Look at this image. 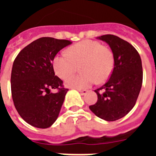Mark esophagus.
I'll return each mask as SVG.
<instances>
[{"mask_svg": "<svg viewBox=\"0 0 156 156\" xmlns=\"http://www.w3.org/2000/svg\"><path fill=\"white\" fill-rule=\"evenodd\" d=\"M78 91H79L82 95H86L87 94L88 90H78Z\"/></svg>", "mask_w": 156, "mask_h": 156, "instance_id": "34e87169", "label": "esophagus"}]
</instances>
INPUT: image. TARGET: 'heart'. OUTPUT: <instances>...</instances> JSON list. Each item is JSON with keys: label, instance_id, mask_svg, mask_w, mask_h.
<instances>
[{"label": "heart", "instance_id": "1", "mask_svg": "<svg viewBox=\"0 0 156 156\" xmlns=\"http://www.w3.org/2000/svg\"><path fill=\"white\" fill-rule=\"evenodd\" d=\"M80 66L79 75L71 76L65 81L68 87L84 89L96 80L104 82L113 69L114 58L111 51L99 42L83 40L67 49V54H58L53 59V68L56 75L65 79Z\"/></svg>", "mask_w": 156, "mask_h": 156}]
</instances>
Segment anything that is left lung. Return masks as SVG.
<instances>
[{"label":"left lung","mask_w":156,"mask_h":156,"mask_svg":"<svg viewBox=\"0 0 156 156\" xmlns=\"http://www.w3.org/2000/svg\"><path fill=\"white\" fill-rule=\"evenodd\" d=\"M113 54L114 68L105 84L95 90L98 101L90 111L105 121H115L129 113L135 105L142 86L143 70L140 55L130 44L115 35H103ZM103 90V93H99Z\"/></svg>","instance_id":"1"}]
</instances>
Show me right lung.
I'll return each mask as SVG.
<instances>
[{
    "instance_id": "obj_1",
    "label": "right lung",
    "mask_w": 156,
    "mask_h": 156,
    "mask_svg": "<svg viewBox=\"0 0 156 156\" xmlns=\"http://www.w3.org/2000/svg\"><path fill=\"white\" fill-rule=\"evenodd\" d=\"M72 42L41 37L21 51L13 62L11 88L14 105L20 116L34 127H50L58 117L68 89L55 76L52 62L59 51ZM58 89V93L50 92Z\"/></svg>"
}]
</instances>
